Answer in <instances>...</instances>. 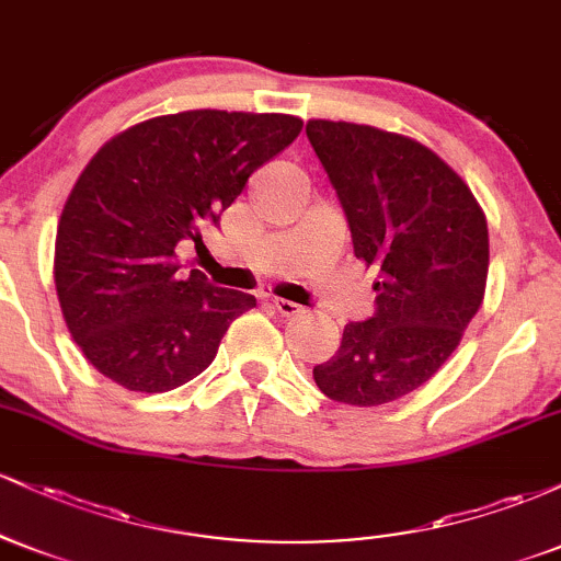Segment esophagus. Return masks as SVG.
Here are the masks:
<instances>
[{
  "mask_svg": "<svg viewBox=\"0 0 561 561\" xmlns=\"http://www.w3.org/2000/svg\"><path fill=\"white\" fill-rule=\"evenodd\" d=\"M272 306L276 308V311L282 313V317H298V313L302 311V308L298 306V302H293V300H282V298H274V300H272Z\"/></svg>",
  "mask_w": 561,
  "mask_h": 561,
  "instance_id": "34e87169",
  "label": "esophagus"
}]
</instances>
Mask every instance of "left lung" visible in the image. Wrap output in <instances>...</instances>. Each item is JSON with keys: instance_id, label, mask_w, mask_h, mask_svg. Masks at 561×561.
Instances as JSON below:
<instances>
[{"instance_id": "obj_1", "label": "left lung", "mask_w": 561, "mask_h": 561, "mask_svg": "<svg viewBox=\"0 0 561 561\" xmlns=\"http://www.w3.org/2000/svg\"><path fill=\"white\" fill-rule=\"evenodd\" d=\"M306 134L343 205L353 253L379 272L375 313L345 324L313 379L337 403H392L448 362L478 313L485 216L459 173L420 141L345 121H308Z\"/></svg>"}]
</instances>
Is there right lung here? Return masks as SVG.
<instances>
[{
  "label": "right lung",
  "instance_id": "obj_1",
  "mask_svg": "<svg viewBox=\"0 0 561 561\" xmlns=\"http://www.w3.org/2000/svg\"><path fill=\"white\" fill-rule=\"evenodd\" d=\"M282 113L186 111L126 128L70 192L55 240L62 317L100 375L134 392H165L216 358L255 298L179 276L176 244H203L250 173L300 134Z\"/></svg>",
  "mask_w": 561,
  "mask_h": 561
}]
</instances>
